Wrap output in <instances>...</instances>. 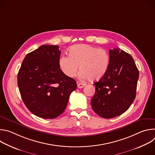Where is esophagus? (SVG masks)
I'll list each match as a JSON object with an SVG mask.
<instances>
[{
    "mask_svg": "<svg viewBox=\"0 0 155 155\" xmlns=\"http://www.w3.org/2000/svg\"><path fill=\"white\" fill-rule=\"evenodd\" d=\"M77 87L78 88H82V87H83L85 86L84 83H80L79 81H77Z\"/></svg>",
    "mask_w": 155,
    "mask_h": 155,
    "instance_id": "34e87169",
    "label": "esophagus"
}]
</instances>
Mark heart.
<instances>
[{
  "label": "heart",
  "mask_w": 155,
  "mask_h": 155,
  "mask_svg": "<svg viewBox=\"0 0 155 155\" xmlns=\"http://www.w3.org/2000/svg\"><path fill=\"white\" fill-rule=\"evenodd\" d=\"M110 64L108 52L103 48L81 44L71 47L69 55H62L59 59L61 71L66 76L74 77L78 71L80 77L95 81L107 72Z\"/></svg>",
  "instance_id": "b5f03b06"
}]
</instances>
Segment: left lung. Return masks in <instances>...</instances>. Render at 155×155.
I'll return each mask as SVG.
<instances>
[{"label":"left lung","instance_id":"8db88e82","mask_svg":"<svg viewBox=\"0 0 155 155\" xmlns=\"http://www.w3.org/2000/svg\"><path fill=\"white\" fill-rule=\"evenodd\" d=\"M110 64L105 74L94 83L91 104L94 112L104 118L118 117L129 108L136 96L139 72L134 59L120 48L109 50Z\"/></svg>","mask_w":155,"mask_h":155}]
</instances>
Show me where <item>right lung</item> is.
Returning <instances> with one entry per match:
<instances>
[{"instance_id": "1", "label": "right lung", "mask_w": 155, "mask_h": 155, "mask_svg": "<svg viewBox=\"0 0 155 155\" xmlns=\"http://www.w3.org/2000/svg\"><path fill=\"white\" fill-rule=\"evenodd\" d=\"M60 55L58 45H41L26 56L18 74L22 99L31 112L42 118L62 114L77 88L75 80L61 71Z\"/></svg>"}]
</instances>
